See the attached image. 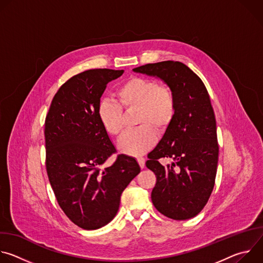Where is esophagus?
<instances>
[{
	"label": "esophagus",
	"mask_w": 263,
	"mask_h": 263,
	"mask_svg": "<svg viewBox=\"0 0 263 263\" xmlns=\"http://www.w3.org/2000/svg\"><path fill=\"white\" fill-rule=\"evenodd\" d=\"M137 161H138V163H139V166L141 167V168H143L144 167V158H142V157H139V158H137Z\"/></svg>",
	"instance_id": "esophagus-1"
}]
</instances>
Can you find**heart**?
<instances>
[{"label": "heart", "mask_w": 263, "mask_h": 263, "mask_svg": "<svg viewBox=\"0 0 263 263\" xmlns=\"http://www.w3.org/2000/svg\"><path fill=\"white\" fill-rule=\"evenodd\" d=\"M119 103L105 99L99 104L98 116L105 131L120 136L124 131L123 108H138L139 128L128 131L120 139V151L130 156H140L157 141V131H165L173 123L177 102L173 89L158 81L144 77H130L117 90Z\"/></svg>", "instance_id": "b5f03b06"}]
</instances>
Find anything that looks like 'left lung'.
<instances>
[{
	"instance_id": "1",
	"label": "left lung",
	"mask_w": 263,
	"mask_h": 263,
	"mask_svg": "<svg viewBox=\"0 0 263 263\" xmlns=\"http://www.w3.org/2000/svg\"><path fill=\"white\" fill-rule=\"evenodd\" d=\"M133 70L161 79L177 102L173 123L145 162L157 178L153 205L170 218H192L209 200L218 161L216 122L208 91L198 74L179 61L148 63ZM161 158L173 162L163 167Z\"/></svg>"
}]
</instances>
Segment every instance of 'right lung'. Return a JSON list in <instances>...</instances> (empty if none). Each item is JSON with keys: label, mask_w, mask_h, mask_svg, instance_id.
<instances>
[{"label": "right lung", "mask_w": 263, "mask_h": 263, "mask_svg": "<svg viewBox=\"0 0 263 263\" xmlns=\"http://www.w3.org/2000/svg\"><path fill=\"white\" fill-rule=\"evenodd\" d=\"M124 70L88 69L68 79L54 96L45 122L46 167L57 202L85 230L99 229L117 215L121 196L140 172L137 161L119 155L103 128L98 108L107 84Z\"/></svg>", "instance_id": "1"}]
</instances>
